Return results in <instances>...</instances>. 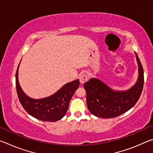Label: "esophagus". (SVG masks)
Masks as SVG:
<instances>
[{
    "label": "esophagus",
    "mask_w": 153,
    "mask_h": 153,
    "mask_svg": "<svg viewBox=\"0 0 153 153\" xmlns=\"http://www.w3.org/2000/svg\"><path fill=\"white\" fill-rule=\"evenodd\" d=\"M88 80V76L85 74H82L81 76H79V82L82 84H84Z\"/></svg>",
    "instance_id": "34e87169"
}]
</instances>
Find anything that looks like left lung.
<instances>
[{
    "label": "left lung",
    "mask_w": 153,
    "mask_h": 153,
    "mask_svg": "<svg viewBox=\"0 0 153 153\" xmlns=\"http://www.w3.org/2000/svg\"><path fill=\"white\" fill-rule=\"evenodd\" d=\"M136 57L139 68L138 78L130 89L115 91L97 78L90 79L84 84L87 107L92 114L99 117L113 118L126 113L136 105L144 85L143 68L136 53Z\"/></svg>",
    "instance_id": "8db88e82"
}]
</instances>
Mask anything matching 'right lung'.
<instances>
[{
    "label": "right lung",
    "mask_w": 153,
    "mask_h": 153,
    "mask_svg": "<svg viewBox=\"0 0 153 153\" xmlns=\"http://www.w3.org/2000/svg\"><path fill=\"white\" fill-rule=\"evenodd\" d=\"M19 64L15 75V84L18 98L24 109L32 117L43 121L55 122L63 118L68 109L74 92L79 86V80L76 79L67 83L51 97L42 99H33L23 92L19 85L18 81Z\"/></svg>",
    "instance_id": "obj_1"
}]
</instances>
